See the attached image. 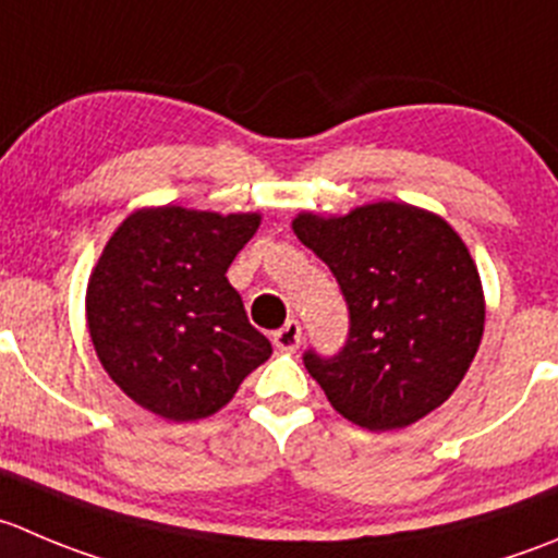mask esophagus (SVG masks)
<instances>
[{"label": "esophagus", "mask_w": 558, "mask_h": 558, "mask_svg": "<svg viewBox=\"0 0 558 558\" xmlns=\"http://www.w3.org/2000/svg\"><path fill=\"white\" fill-rule=\"evenodd\" d=\"M272 340L280 351H296L302 343V324L296 322V318H289V322L275 332Z\"/></svg>", "instance_id": "34e87169"}]
</instances>
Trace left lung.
<instances>
[{
  "mask_svg": "<svg viewBox=\"0 0 558 558\" xmlns=\"http://www.w3.org/2000/svg\"><path fill=\"white\" fill-rule=\"evenodd\" d=\"M291 229L332 269L349 305L343 349L302 356L332 409L367 430L405 428L439 409L485 327L480 272L452 226L378 202L343 218L302 213Z\"/></svg>",
  "mask_w": 558,
  "mask_h": 558,
  "instance_id": "8db88e82",
  "label": "left lung"
}]
</instances>
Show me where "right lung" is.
Segmentation results:
<instances>
[{"mask_svg":"<svg viewBox=\"0 0 558 558\" xmlns=\"http://www.w3.org/2000/svg\"><path fill=\"white\" fill-rule=\"evenodd\" d=\"M258 223L256 213L138 209L102 247L86 324L100 365L142 409L202 420L269 360L272 345L226 278Z\"/></svg>","mask_w":558,"mask_h":558,"instance_id":"add662e5","label":"right lung"}]
</instances>
